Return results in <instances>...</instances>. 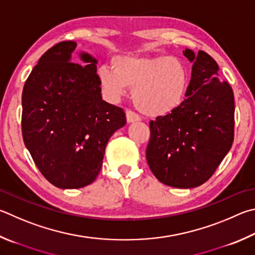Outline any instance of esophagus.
<instances>
[{"label":"esophagus","instance_id":"1","mask_svg":"<svg viewBox=\"0 0 255 255\" xmlns=\"http://www.w3.org/2000/svg\"><path fill=\"white\" fill-rule=\"evenodd\" d=\"M126 118L128 123H135V122H139L140 120L139 116H138L136 113H133L132 110H127Z\"/></svg>","mask_w":255,"mask_h":255}]
</instances>
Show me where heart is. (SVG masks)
I'll return each mask as SVG.
<instances>
[{"label": "heart", "mask_w": 255, "mask_h": 255, "mask_svg": "<svg viewBox=\"0 0 255 255\" xmlns=\"http://www.w3.org/2000/svg\"><path fill=\"white\" fill-rule=\"evenodd\" d=\"M99 80L110 98L118 99L133 88L136 107L149 117H161L182 105L188 72L182 60L168 55H124L113 60V69H99Z\"/></svg>", "instance_id": "1"}]
</instances>
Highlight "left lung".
<instances>
[{
	"mask_svg": "<svg viewBox=\"0 0 255 255\" xmlns=\"http://www.w3.org/2000/svg\"><path fill=\"white\" fill-rule=\"evenodd\" d=\"M186 99L166 116L150 120L146 159L156 178L177 188H192L212 177L234 140V95L220 80V68L204 51L195 55Z\"/></svg>",
	"mask_w": 255,
	"mask_h": 255,
	"instance_id": "8db88e82",
	"label": "left lung"
}]
</instances>
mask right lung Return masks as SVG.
Listing matches in <instances>:
<instances>
[{"label": "right lung", "instance_id": "obj_1", "mask_svg": "<svg viewBox=\"0 0 255 255\" xmlns=\"http://www.w3.org/2000/svg\"><path fill=\"white\" fill-rule=\"evenodd\" d=\"M62 41L42 54L22 92V137L44 178L59 188H80L98 176L113 133L126 114L101 98L97 60Z\"/></svg>", "mask_w": 255, "mask_h": 255}]
</instances>
